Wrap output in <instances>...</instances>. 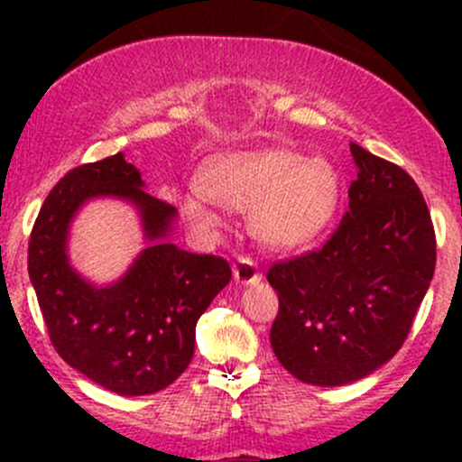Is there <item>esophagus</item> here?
Wrapping results in <instances>:
<instances>
[{
  "label": "esophagus",
  "mask_w": 462,
  "mask_h": 462,
  "mask_svg": "<svg viewBox=\"0 0 462 462\" xmlns=\"http://www.w3.org/2000/svg\"><path fill=\"white\" fill-rule=\"evenodd\" d=\"M232 274H235V282L241 283V286H250V283H257L261 279V273L253 259L241 257L232 265Z\"/></svg>",
  "instance_id": "34e87169"
}]
</instances>
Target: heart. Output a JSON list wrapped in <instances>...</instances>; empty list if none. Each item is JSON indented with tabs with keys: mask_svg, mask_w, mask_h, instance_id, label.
Returning <instances> with one entry per match:
<instances>
[{
	"mask_svg": "<svg viewBox=\"0 0 462 462\" xmlns=\"http://www.w3.org/2000/svg\"><path fill=\"white\" fill-rule=\"evenodd\" d=\"M203 194L180 201L183 217L197 232L221 226L217 205L250 212V232L270 250H297L318 239L333 218L339 179L324 158H306L295 149L270 147L223 153L199 171Z\"/></svg>",
	"mask_w": 462,
	"mask_h": 462,
	"instance_id": "1",
	"label": "heart"
}]
</instances>
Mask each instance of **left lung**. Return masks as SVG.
Instances as JSON below:
<instances>
[{"instance_id": "1", "label": "left lung", "mask_w": 462, "mask_h": 462, "mask_svg": "<svg viewBox=\"0 0 462 462\" xmlns=\"http://www.w3.org/2000/svg\"><path fill=\"white\" fill-rule=\"evenodd\" d=\"M357 179L324 248L268 270L279 295L270 344L315 386L362 380L407 339L436 268V235L416 180L351 143Z\"/></svg>"}]
</instances>
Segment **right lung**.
<instances>
[{"label": "right lung", "instance_id": "add662e5", "mask_svg": "<svg viewBox=\"0 0 462 462\" xmlns=\"http://www.w3.org/2000/svg\"><path fill=\"white\" fill-rule=\"evenodd\" d=\"M93 198L134 205L145 248L105 287L70 265L68 236ZM176 208L144 192L125 153L69 171L46 197L29 244V277L55 351L69 366L118 395H147L176 380L194 356L197 321L230 283V263L171 244Z\"/></svg>", "mask_w": 462, "mask_h": 462}]
</instances>
